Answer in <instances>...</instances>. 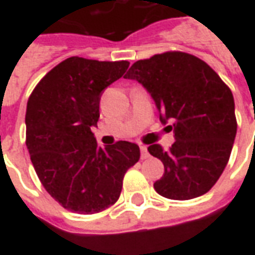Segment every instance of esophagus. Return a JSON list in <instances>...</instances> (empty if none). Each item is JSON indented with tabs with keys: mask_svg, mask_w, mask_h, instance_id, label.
<instances>
[{
	"mask_svg": "<svg viewBox=\"0 0 255 255\" xmlns=\"http://www.w3.org/2000/svg\"><path fill=\"white\" fill-rule=\"evenodd\" d=\"M140 157H142V160L149 157V151H147V147H146V146H140Z\"/></svg>",
	"mask_w": 255,
	"mask_h": 255,
	"instance_id": "esophagus-1",
	"label": "esophagus"
}]
</instances>
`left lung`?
<instances>
[{
    "label": "left lung",
    "mask_w": 255,
    "mask_h": 255,
    "mask_svg": "<svg viewBox=\"0 0 255 255\" xmlns=\"http://www.w3.org/2000/svg\"><path fill=\"white\" fill-rule=\"evenodd\" d=\"M126 79L149 91L160 120L175 133L168 150L150 144L165 172L155 191L169 199L201 197L213 187L230 160L236 135L234 95L208 64L183 52H166L139 60Z\"/></svg>",
    "instance_id": "1"
}]
</instances>
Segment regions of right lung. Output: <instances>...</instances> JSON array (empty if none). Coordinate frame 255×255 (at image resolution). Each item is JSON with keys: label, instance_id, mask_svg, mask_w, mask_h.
I'll use <instances>...</instances> for the list:
<instances>
[{"label": "right lung", "instance_id": "right-lung-1", "mask_svg": "<svg viewBox=\"0 0 255 255\" xmlns=\"http://www.w3.org/2000/svg\"><path fill=\"white\" fill-rule=\"evenodd\" d=\"M128 61L69 57L47 72L27 102L25 144L42 186L63 208L80 214L117 202L123 177L140 157L119 140L100 147L91 132L101 93L127 71Z\"/></svg>", "mask_w": 255, "mask_h": 255}]
</instances>
